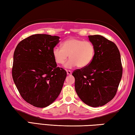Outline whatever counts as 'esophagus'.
Masks as SVG:
<instances>
[{
    "instance_id": "34e87169",
    "label": "esophagus",
    "mask_w": 135,
    "mask_h": 135,
    "mask_svg": "<svg viewBox=\"0 0 135 135\" xmlns=\"http://www.w3.org/2000/svg\"><path fill=\"white\" fill-rule=\"evenodd\" d=\"M67 75H71V74H72V72L71 71H70V70H67Z\"/></svg>"
}]
</instances>
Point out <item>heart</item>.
Masks as SVG:
<instances>
[{"label": "heart", "instance_id": "b5f03b06", "mask_svg": "<svg viewBox=\"0 0 135 135\" xmlns=\"http://www.w3.org/2000/svg\"><path fill=\"white\" fill-rule=\"evenodd\" d=\"M95 52L93 44L78 38H70L64 41L62 47H56L52 50V55L57 64H63L69 55L70 59L64 65L65 68H72L78 65L85 68L91 63Z\"/></svg>", "mask_w": 135, "mask_h": 135}]
</instances>
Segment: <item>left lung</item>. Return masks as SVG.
Listing matches in <instances>:
<instances>
[{"instance_id":"left-lung-1","label":"left lung","mask_w":135,"mask_h":135,"mask_svg":"<svg viewBox=\"0 0 135 135\" xmlns=\"http://www.w3.org/2000/svg\"><path fill=\"white\" fill-rule=\"evenodd\" d=\"M95 52L87 67L76 70L75 90L87 105L98 107L105 105L116 95L121 80L122 67L119 50L113 42L100 35L88 36Z\"/></svg>"}]
</instances>
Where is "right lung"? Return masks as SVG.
<instances>
[{
	"mask_svg": "<svg viewBox=\"0 0 135 135\" xmlns=\"http://www.w3.org/2000/svg\"><path fill=\"white\" fill-rule=\"evenodd\" d=\"M59 39L43 34L30 36L18 44L14 53V82L23 99L36 107H46L57 99L67 76L52 55Z\"/></svg>",
	"mask_w": 135,
	"mask_h": 135,
	"instance_id": "add662e5",
	"label": "right lung"
}]
</instances>
